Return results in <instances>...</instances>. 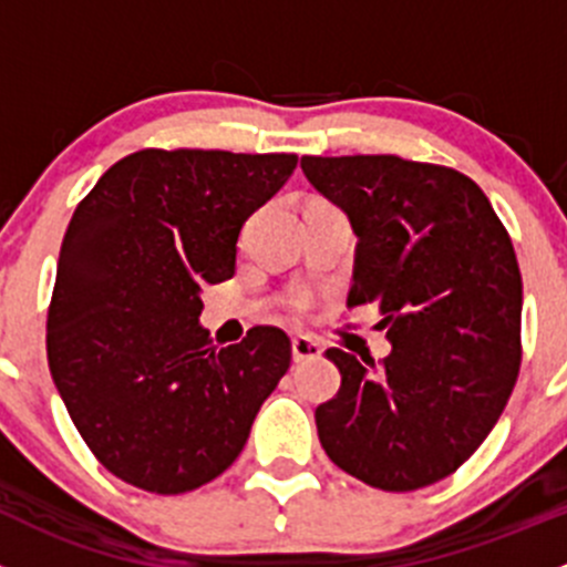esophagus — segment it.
I'll return each mask as SVG.
<instances>
[{"mask_svg": "<svg viewBox=\"0 0 567 567\" xmlns=\"http://www.w3.org/2000/svg\"><path fill=\"white\" fill-rule=\"evenodd\" d=\"M290 351H293V360L296 362H307V360H318L321 357V343L307 334H296L293 343H290Z\"/></svg>", "mask_w": 567, "mask_h": 567, "instance_id": "obj_1", "label": "esophagus"}]
</instances>
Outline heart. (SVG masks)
<instances>
[{
  "instance_id": "obj_1",
  "label": "heart",
  "mask_w": 567,
  "mask_h": 567,
  "mask_svg": "<svg viewBox=\"0 0 567 567\" xmlns=\"http://www.w3.org/2000/svg\"><path fill=\"white\" fill-rule=\"evenodd\" d=\"M290 307H296V310H305V307H307V296H301V293L290 296Z\"/></svg>"
}]
</instances>
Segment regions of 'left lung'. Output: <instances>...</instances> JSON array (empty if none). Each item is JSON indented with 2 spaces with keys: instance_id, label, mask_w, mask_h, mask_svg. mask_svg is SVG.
Returning a JSON list of instances; mask_svg holds the SVG:
<instances>
[{
  "instance_id": "8db88e82",
  "label": "left lung",
  "mask_w": 567,
  "mask_h": 567,
  "mask_svg": "<svg viewBox=\"0 0 567 567\" xmlns=\"http://www.w3.org/2000/svg\"><path fill=\"white\" fill-rule=\"evenodd\" d=\"M357 235L349 307L377 305L382 362L329 349L334 399L316 410L338 468L390 493L435 485L482 446L520 368L524 285L480 185L395 155L301 157Z\"/></svg>"
}]
</instances>
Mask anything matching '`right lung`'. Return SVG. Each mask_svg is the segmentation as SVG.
<instances>
[{
    "label": "right lung",
    "mask_w": 567,
    "mask_h": 567,
    "mask_svg": "<svg viewBox=\"0 0 567 567\" xmlns=\"http://www.w3.org/2000/svg\"><path fill=\"white\" fill-rule=\"evenodd\" d=\"M296 161L141 150L76 205L49 305V371L93 457L126 485L177 496L224 474L290 368L282 329L218 349L199 316L202 288L233 277L240 227Z\"/></svg>",
    "instance_id": "obj_1"
}]
</instances>
